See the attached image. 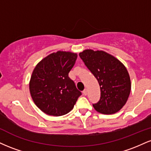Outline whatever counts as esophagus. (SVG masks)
<instances>
[{
	"label": "esophagus",
	"instance_id": "34e87169",
	"mask_svg": "<svg viewBox=\"0 0 151 151\" xmlns=\"http://www.w3.org/2000/svg\"><path fill=\"white\" fill-rule=\"evenodd\" d=\"M83 94H84V96H86V95L87 94V90H86V89H84V91H83Z\"/></svg>",
	"mask_w": 151,
	"mask_h": 151
}]
</instances>
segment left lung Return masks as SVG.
Listing matches in <instances>:
<instances>
[{"label": "left lung", "instance_id": "obj_1", "mask_svg": "<svg viewBox=\"0 0 151 151\" xmlns=\"http://www.w3.org/2000/svg\"><path fill=\"white\" fill-rule=\"evenodd\" d=\"M79 55L100 86L101 96L93 104V108L104 114L116 113L125 105L131 92L126 68L119 60L104 51L86 50Z\"/></svg>", "mask_w": 151, "mask_h": 151}]
</instances>
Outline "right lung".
I'll list each match as a JSON object with an SVG mask.
<instances>
[{
  "label": "right lung",
  "instance_id": "1",
  "mask_svg": "<svg viewBox=\"0 0 151 151\" xmlns=\"http://www.w3.org/2000/svg\"><path fill=\"white\" fill-rule=\"evenodd\" d=\"M77 54L58 51L40 61L32 72L30 91L35 105L47 115L60 116L72 111L81 92L69 77Z\"/></svg>",
  "mask_w": 151,
  "mask_h": 151
}]
</instances>
